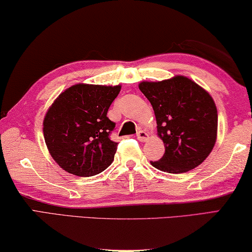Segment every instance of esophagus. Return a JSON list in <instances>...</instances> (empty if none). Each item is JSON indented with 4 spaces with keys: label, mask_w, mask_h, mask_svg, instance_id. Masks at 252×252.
<instances>
[{
    "label": "esophagus",
    "mask_w": 252,
    "mask_h": 252,
    "mask_svg": "<svg viewBox=\"0 0 252 252\" xmlns=\"http://www.w3.org/2000/svg\"><path fill=\"white\" fill-rule=\"evenodd\" d=\"M137 138L139 139V141H142V142H145L146 139L148 138V134L146 133V131H144V130H138L137 131Z\"/></svg>",
    "instance_id": "esophagus-1"
}]
</instances>
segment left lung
<instances>
[{
  "mask_svg": "<svg viewBox=\"0 0 252 252\" xmlns=\"http://www.w3.org/2000/svg\"><path fill=\"white\" fill-rule=\"evenodd\" d=\"M139 89L153 106L158 133L165 146L163 158L151 164L172 174L199 166L217 139L218 111L212 97L183 76L144 81Z\"/></svg>",
  "mask_w": 252,
  "mask_h": 252,
  "instance_id": "8db88e82",
  "label": "left lung"
}]
</instances>
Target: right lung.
Instances as JSON below:
<instances>
[{"label": "right lung", "mask_w": 252, "mask_h": 252, "mask_svg": "<svg viewBox=\"0 0 252 252\" xmlns=\"http://www.w3.org/2000/svg\"><path fill=\"white\" fill-rule=\"evenodd\" d=\"M121 86L79 84L59 94L43 121L47 147L61 168L77 176H94L113 163L118 143L107 113Z\"/></svg>", "instance_id": "right-lung-1"}]
</instances>
